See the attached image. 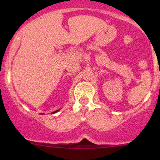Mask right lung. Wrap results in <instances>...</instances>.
Here are the masks:
<instances>
[{"mask_svg":"<svg viewBox=\"0 0 160 160\" xmlns=\"http://www.w3.org/2000/svg\"><path fill=\"white\" fill-rule=\"evenodd\" d=\"M57 111H54V112H53V113H56V112Z\"/></svg>","mask_w":160,"mask_h":160,"instance_id":"add662e5","label":"right lung"}]
</instances>
